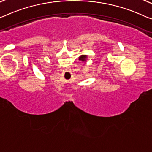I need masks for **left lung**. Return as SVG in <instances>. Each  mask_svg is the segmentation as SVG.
I'll return each instance as SVG.
<instances>
[{
	"mask_svg": "<svg viewBox=\"0 0 152 152\" xmlns=\"http://www.w3.org/2000/svg\"><path fill=\"white\" fill-rule=\"evenodd\" d=\"M86 55H83V56H81L79 57V60H81V61H84L86 62Z\"/></svg>",
	"mask_w": 152,
	"mask_h": 152,
	"instance_id": "obj_1",
	"label": "left lung"
}]
</instances>
